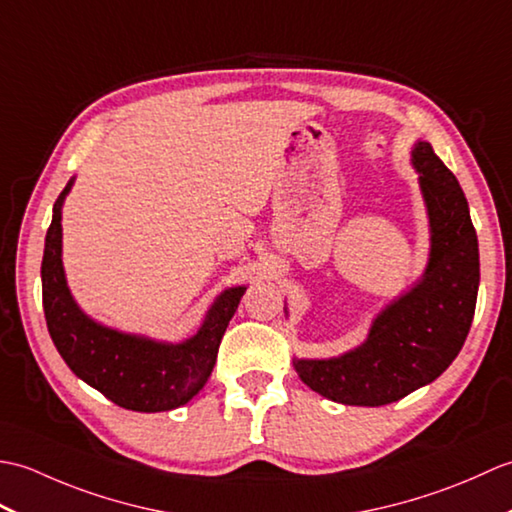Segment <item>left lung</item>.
Listing matches in <instances>:
<instances>
[{
    "label": "left lung",
    "instance_id": "left-lung-1",
    "mask_svg": "<svg viewBox=\"0 0 512 512\" xmlns=\"http://www.w3.org/2000/svg\"><path fill=\"white\" fill-rule=\"evenodd\" d=\"M431 226L422 279L378 314L367 341L325 361H295L299 378L323 398L380 407L429 385L460 354L471 330L480 248L460 182L429 143L411 151Z\"/></svg>",
    "mask_w": 512,
    "mask_h": 512
}]
</instances>
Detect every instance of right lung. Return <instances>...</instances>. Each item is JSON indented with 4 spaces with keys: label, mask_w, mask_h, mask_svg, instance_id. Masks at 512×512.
<instances>
[{
    "label": "right lung",
    "mask_w": 512,
    "mask_h": 512,
    "mask_svg": "<svg viewBox=\"0 0 512 512\" xmlns=\"http://www.w3.org/2000/svg\"><path fill=\"white\" fill-rule=\"evenodd\" d=\"M72 180L54 202L41 262L43 312L61 358L114 405L132 411H169L189 402L209 380L226 325L246 288H228L206 312L202 328L184 343H160L92 321L76 306L61 262V206Z\"/></svg>",
    "instance_id": "right-lung-1"
}]
</instances>
